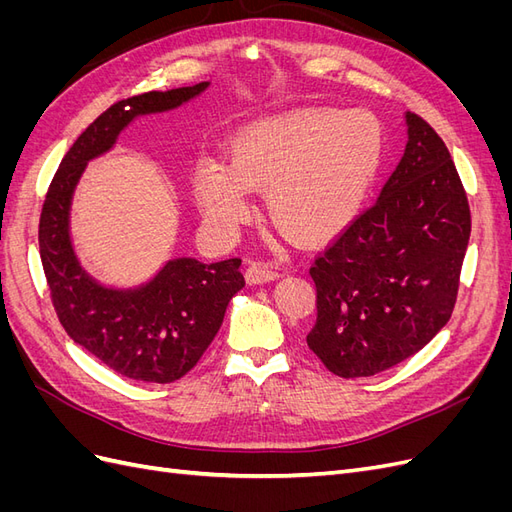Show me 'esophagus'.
Segmentation results:
<instances>
[{
	"mask_svg": "<svg viewBox=\"0 0 512 512\" xmlns=\"http://www.w3.org/2000/svg\"><path fill=\"white\" fill-rule=\"evenodd\" d=\"M277 275H280V273H277L271 265H267V262H260V260L250 262V265H247V269H245L247 284H265V282L275 280Z\"/></svg>",
	"mask_w": 512,
	"mask_h": 512,
	"instance_id": "1",
	"label": "esophagus"
}]
</instances>
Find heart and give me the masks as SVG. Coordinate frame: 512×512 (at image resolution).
<instances>
[{"mask_svg": "<svg viewBox=\"0 0 512 512\" xmlns=\"http://www.w3.org/2000/svg\"><path fill=\"white\" fill-rule=\"evenodd\" d=\"M384 158L380 121L363 111H301L258 121L228 147V162H203L192 188L205 224L235 235L252 218L250 190L265 191L271 222L316 245L359 213Z\"/></svg>", "mask_w": 512, "mask_h": 512, "instance_id": "obj_1", "label": "heart"}]
</instances>
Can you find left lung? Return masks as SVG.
<instances>
[{
	"instance_id": "obj_1",
	"label": "left lung",
	"mask_w": 512,
	"mask_h": 512,
	"mask_svg": "<svg viewBox=\"0 0 512 512\" xmlns=\"http://www.w3.org/2000/svg\"><path fill=\"white\" fill-rule=\"evenodd\" d=\"M408 143L378 200L309 267L316 324L307 346L339 378H365L406 361L451 318L470 205L442 138L414 113Z\"/></svg>"
}]
</instances>
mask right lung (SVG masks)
I'll return each instance as SVG.
<instances>
[{
	"instance_id": "1",
	"label": "right lung",
	"mask_w": 512,
	"mask_h": 512,
	"mask_svg": "<svg viewBox=\"0 0 512 512\" xmlns=\"http://www.w3.org/2000/svg\"><path fill=\"white\" fill-rule=\"evenodd\" d=\"M207 85L149 91L106 108L61 160L40 213L42 269L61 327L108 369L138 382H175L200 361L230 299L245 286L241 258L211 265L175 258L141 288H104L74 256L68 230L72 192L87 162L111 149L134 117L177 108Z\"/></svg>"
}]
</instances>
